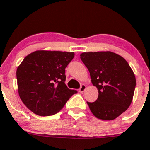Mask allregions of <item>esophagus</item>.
Listing matches in <instances>:
<instances>
[{
	"label": "esophagus",
	"instance_id": "obj_1",
	"mask_svg": "<svg viewBox=\"0 0 150 150\" xmlns=\"http://www.w3.org/2000/svg\"><path fill=\"white\" fill-rule=\"evenodd\" d=\"M86 89V85H84V84H82L81 86V87H80V89H79V92H83L85 91V89Z\"/></svg>",
	"mask_w": 150,
	"mask_h": 150
}]
</instances>
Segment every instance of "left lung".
Masks as SVG:
<instances>
[{
    "instance_id": "8db88e82",
    "label": "left lung",
    "mask_w": 150,
    "mask_h": 150,
    "mask_svg": "<svg viewBox=\"0 0 150 150\" xmlns=\"http://www.w3.org/2000/svg\"><path fill=\"white\" fill-rule=\"evenodd\" d=\"M81 59L98 90L95 102H86L92 114L101 120H114L131 104L136 80L124 58L112 52H83Z\"/></svg>"
}]
</instances>
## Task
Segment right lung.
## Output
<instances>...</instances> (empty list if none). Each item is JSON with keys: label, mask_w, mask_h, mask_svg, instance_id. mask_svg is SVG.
Instances as JSON below:
<instances>
[{"label": "right lung", "mask_w": 150, "mask_h": 150, "mask_svg": "<svg viewBox=\"0 0 150 150\" xmlns=\"http://www.w3.org/2000/svg\"><path fill=\"white\" fill-rule=\"evenodd\" d=\"M74 56V52L39 50L26 56L18 67L19 96L33 113L56 114L78 92L65 83V69Z\"/></svg>", "instance_id": "obj_1"}]
</instances>
